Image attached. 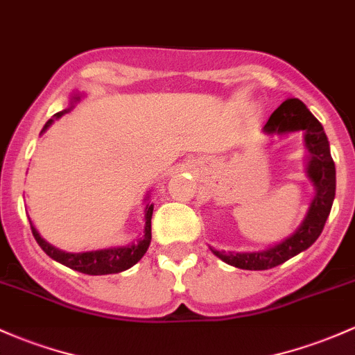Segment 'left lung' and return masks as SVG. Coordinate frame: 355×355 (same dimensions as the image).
<instances>
[{"label": "left lung", "instance_id": "left-lung-1", "mask_svg": "<svg viewBox=\"0 0 355 355\" xmlns=\"http://www.w3.org/2000/svg\"><path fill=\"white\" fill-rule=\"evenodd\" d=\"M262 130L268 135H286L303 130L304 147L308 150L306 176L315 188V198L295 234L268 249L255 252H225L209 247V250L223 262L247 270L276 268L313 245L325 227L335 198V164L330 155L329 139L322 123L311 115L303 101L298 98H288L281 103Z\"/></svg>", "mask_w": 355, "mask_h": 355}]
</instances>
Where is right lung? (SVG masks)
Segmentation results:
<instances>
[{
  "label": "right lung",
  "instance_id": "add662e5",
  "mask_svg": "<svg viewBox=\"0 0 355 355\" xmlns=\"http://www.w3.org/2000/svg\"><path fill=\"white\" fill-rule=\"evenodd\" d=\"M81 100V94L76 93L69 98V106L62 112L55 113L47 123L44 125L40 133H44L54 123L55 120H59L60 116L69 113L74 105ZM148 198V196H146ZM152 211H154V205L147 203L146 205V228H144V235L140 239H137L135 242L128 243L123 247H110V249H100V250H89V252H66V250H60L57 247L49 243L47 240L42 239V235L37 232V228L30 223L32 227V234L35 237L37 243L42 247L45 254L49 255L54 261L60 262V264L67 266V268L79 270V272L91 274V276H103V274H116L121 270L130 269L132 266H135L140 259L144 257V254L147 252L148 245H150V220H152Z\"/></svg>",
  "mask_w": 355,
  "mask_h": 355
}]
</instances>
